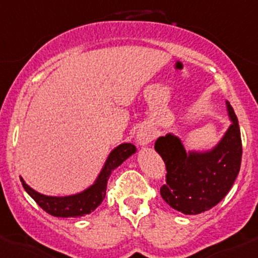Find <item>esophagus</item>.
<instances>
[{
    "mask_svg": "<svg viewBox=\"0 0 258 258\" xmlns=\"http://www.w3.org/2000/svg\"><path fill=\"white\" fill-rule=\"evenodd\" d=\"M153 134L151 130L146 128V127H141L137 132V145L141 146V147H145L152 141Z\"/></svg>",
    "mask_w": 258,
    "mask_h": 258,
    "instance_id": "34e87169",
    "label": "esophagus"
}]
</instances>
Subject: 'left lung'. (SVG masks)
I'll use <instances>...</instances> for the list:
<instances>
[{
    "label": "left lung",
    "instance_id": "8db88e82",
    "mask_svg": "<svg viewBox=\"0 0 258 258\" xmlns=\"http://www.w3.org/2000/svg\"><path fill=\"white\" fill-rule=\"evenodd\" d=\"M231 124L206 151H186L181 139L167 134L156 140L155 150L162 157L167 175L161 187L163 201L183 215H199L225 199L241 167L242 142L237 117L226 101Z\"/></svg>",
    "mask_w": 258,
    "mask_h": 258
}]
</instances>
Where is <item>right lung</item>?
I'll return each instance as SVG.
<instances>
[{"label":"right lung","mask_w":258,"mask_h":258,"mask_svg":"<svg viewBox=\"0 0 258 258\" xmlns=\"http://www.w3.org/2000/svg\"><path fill=\"white\" fill-rule=\"evenodd\" d=\"M136 147L132 144H121L114 147L108 155L105 165L101 168L97 178L83 191L69 196H47L31 188L25 179L20 177L23 188L37 202L38 206L54 217H82L93 212L105 200L106 187L111 173L134 153Z\"/></svg>","instance_id":"1"}]
</instances>
